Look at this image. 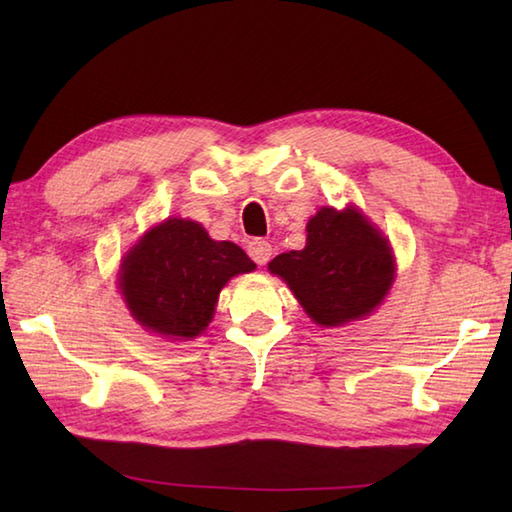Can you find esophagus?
Here are the masks:
<instances>
[{"label": "esophagus", "mask_w": 512, "mask_h": 512, "mask_svg": "<svg viewBox=\"0 0 512 512\" xmlns=\"http://www.w3.org/2000/svg\"><path fill=\"white\" fill-rule=\"evenodd\" d=\"M248 255L253 257V262L264 266L270 262V257H273V246H270L266 239H253V242L248 244Z\"/></svg>", "instance_id": "obj_1"}]
</instances>
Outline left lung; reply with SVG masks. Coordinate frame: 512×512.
Listing matches in <instances>:
<instances>
[{"label": "left lung", "mask_w": 512, "mask_h": 512, "mask_svg": "<svg viewBox=\"0 0 512 512\" xmlns=\"http://www.w3.org/2000/svg\"><path fill=\"white\" fill-rule=\"evenodd\" d=\"M306 248L277 255L268 264L297 297L308 317L339 328L369 317L394 284V255L387 237L356 209L323 206L306 226Z\"/></svg>", "instance_id": "left-lung-1"}]
</instances>
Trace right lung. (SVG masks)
<instances>
[{
	"mask_svg": "<svg viewBox=\"0 0 512 512\" xmlns=\"http://www.w3.org/2000/svg\"><path fill=\"white\" fill-rule=\"evenodd\" d=\"M253 270V259L237 244L215 242L202 224L169 217L127 250L118 288L145 330L191 341L211 323L228 279Z\"/></svg>",
	"mask_w": 512,
	"mask_h": 512,
	"instance_id": "1",
	"label": "right lung"
}]
</instances>
